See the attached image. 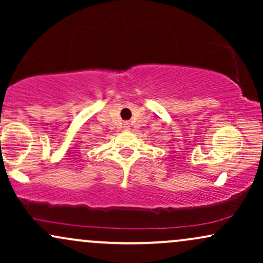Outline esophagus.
Segmentation results:
<instances>
[{"label": "esophagus", "instance_id": "esophagus-1", "mask_svg": "<svg viewBox=\"0 0 263 263\" xmlns=\"http://www.w3.org/2000/svg\"><path fill=\"white\" fill-rule=\"evenodd\" d=\"M125 127H128V123H125Z\"/></svg>", "mask_w": 263, "mask_h": 263}]
</instances>
